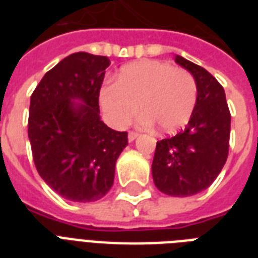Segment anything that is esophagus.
Here are the masks:
<instances>
[{
    "label": "esophagus",
    "mask_w": 258,
    "mask_h": 258,
    "mask_svg": "<svg viewBox=\"0 0 258 258\" xmlns=\"http://www.w3.org/2000/svg\"><path fill=\"white\" fill-rule=\"evenodd\" d=\"M138 137H139V134L135 133V131H130L128 133V141L130 142H134Z\"/></svg>",
    "instance_id": "34e87169"
}]
</instances>
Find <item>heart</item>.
<instances>
[{"label": "heart", "mask_w": 258, "mask_h": 258, "mask_svg": "<svg viewBox=\"0 0 258 258\" xmlns=\"http://www.w3.org/2000/svg\"><path fill=\"white\" fill-rule=\"evenodd\" d=\"M198 87L188 71L145 60L123 67L115 84L101 88L99 100L109 124L123 128L141 108L142 123L163 133L180 128L191 116Z\"/></svg>", "instance_id": "1"}]
</instances>
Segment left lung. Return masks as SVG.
I'll return each mask as SVG.
<instances>
[{"instance_id":"1","label":"left lung","mask_w":258,"mask_h":258,"mask_svg":"<svg viewBox=\"0 0 258 258\" xmlns=\"http://www.w3.org/2000/svg\"><path fill=\"white\" fill-rule=\"evenodd\" d=\"M175 61L194 76L198 96L187 125L157 142L151 169L158 190L171 197H190L208 188L224 167L232 116L224 87L210 72L182 56Z\"/></svg>"}]
</instances>
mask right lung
Wrapping results in <instances>:
<instances>
[{
	"label": "right lung",
	"mask_w": 258,
	"mask_h": 258,
	"mask_svg": "<svg viewBox=\"0 0 258 258\" xmlns=\"http://www.w3.org/2000/svg\"><path fill=\"white\" fill-rule=\"evenodd\" d=\"M105 56L78 52L48 71L30 96L28 137L38 174L58 196L93 202L112 187L127 133L100 120ZM79 98L84 105H75Z\"/></svg>",
	"instance_id": "obj_1"
}]
</instances>
